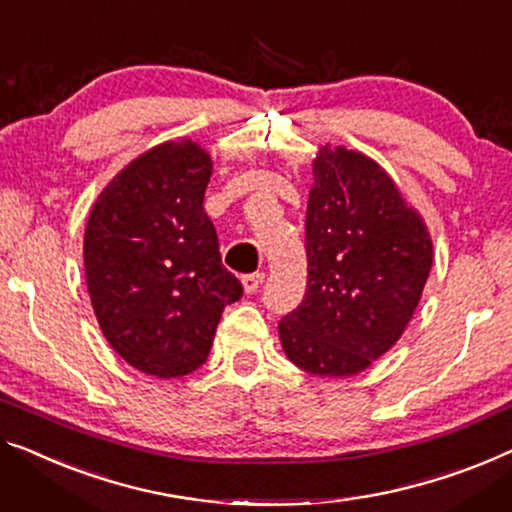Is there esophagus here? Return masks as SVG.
I'll list each match as a JSON object with an SVG mask.
<instances>
[{
	"instance_id": "34e87169",
	"label": "esophagus",
	"mask_w": 512,
	"mask_h": 512,
	"mask_svg": "<svg viewBox=\"0 0 512 512\" xmlns=\"http://www.w3.org/2000/svg\"><path fill=\"white\" fill-rule=\"evenodd\" d=\"M262 282H264V273H259V271L257 273H248V276L241 278V285H243V289H246L248 294L257 292Z\"/></svg>"
}]
</instances>
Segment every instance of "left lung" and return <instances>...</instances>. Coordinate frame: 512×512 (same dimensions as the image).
I'll list each match as a JSON object with an SVG mask.
<instances>
[{
	"label": "left lung",
	"instance_id": "obj_1",
	"mask_svg": "<svg viewBox=\"0 0 512 512\" xmlns=\"http://www.w3.org/2000/svg\"><path fill=\"white\" fill-rule=\"evenodd\" d=\"M312 174L308 287L278 333L301 370L352 377L407 329L432 269V241L423 218L372 158L326 144Z\"/></svg>",
	"mask_w": 512,
	"mask_h": 512
}]
</instances>
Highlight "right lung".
Instances as JSON below:
<instances>
[{
  "mask_svg": "<svg viewBox=\"0 0 512 512\" xmlns=\"http://www.w3.org/2000/svg\"><path fill=\"white\" fill-rule=\"evenodd\" d=\"M211 170L193 140L158 144L126 165L89 213L85 273L98 326L144 375L200 368L225 305L243 294L202 207Z\"/></svg>",
  "mask_w": 512,
  "mask_h": 512,
  "instance_id": "right-lung-1",
  "label": "right lung"
}]
</instances>
